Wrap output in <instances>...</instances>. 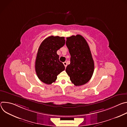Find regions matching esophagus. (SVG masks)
<instances>
[{"label": "esophagus", "instance_id": "1", "mask_svg": "<svg viewBox=\"0 0 127 127\" xmlns=\"http://www.w3.org/2000/svg\"><path fill=\"white\" fill-rule=\"evenodd\" d=\"M63 64L65 66V67H66V66H67V63L66 62H63Z\"/></svg>", "mask_w": 127, "mask_h": 127}]
</instances>
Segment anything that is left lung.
I'll return each mask as SVG.
<instances>
[{
    "label": "left lung",
    "mask_w": 127,
    "mask_h": 127,
    "mask_svg": "<svg viewBox=\"0 0 127 127\" xmlns=\"http://www.w3.org/2000/svg\"><path fill=\"white\" fill-rule=\"evenodd\" d=\"M66 39V45L71 58L66 72L75 86L84 85L91 79L94 72L95 64L91 51L82 35H72Z\"/></svg>",
    "instance_id": "left-lung-1"
}]
</instances>
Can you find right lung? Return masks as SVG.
<instances>
[{
  "label": "right lung",
  "instance_id": "right-lung-1",
  "mask_svg": "<svg viewBox=\"0 0 127 127\" xmlns=\"http://www.w3.org/2000/svg\"><path fill=\"white\" fill-rule=\"evenodd\" d=\"M65 43L63 37L53 35L45 39L41 44L35 62V70L39 79L47 84H51L57 75L65 70L57 51Z\"/></svg>",
  "mask_w": 127,
  "mask_h": 127
}]
</instances>
